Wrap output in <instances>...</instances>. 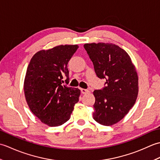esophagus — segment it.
Wrapping results in <instances>:
<instances>
[{
  "instance_id": "obj_1",
  "label": "esophagus",
  "mask_w": 160,
  "mask_h": 160,
  "mask_svg": "<svg viewBox=\"0 0 160 160\" xmlns=\"http://www.w3.org/2000/svg\"><path fill=\"white\" fill-rule=\"evenodd\" d=\"M81 92H82V94H86V93H89V90H87V89H81Z\"/></svg>"
}]
</instances>
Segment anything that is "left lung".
<instances>
[{"label":"left lung","instance_id":"left-lung-1","mask_svg":"<svg viewBox=\"0 0 160 160\" xmlns=\"http://www.w3.org/2000/svg\"><path fill=\"white\" fill-rule=\"evenodd\" d=\"M84 47L93 62L95 72L106 80V87L95 90L93 118L111 126L120 122L133 107L138 95V76L127 52L113 43H87Z\"/></svg>","mask_w":160,"mask_h":160}]
</instances>
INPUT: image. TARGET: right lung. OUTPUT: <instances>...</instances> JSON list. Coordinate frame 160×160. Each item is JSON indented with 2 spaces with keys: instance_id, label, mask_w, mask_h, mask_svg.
I'll return each mask as SVG.
<instances>
[{
  "instance_id": "add662e5",
  "label": "right lung",
  "mask_w": 160,
  "mask_h": 160,
  "mask_svg": "<svg viewBox=\"0 0 160 160\" xmlns=\"http://www.w3.org/2000/svg\"><path fill=\"white\" fill-rule=\"evenodd\" d=\"M77 45H58L40 50L32 58L24 80V93L30 110L42 123L58 127L70 119L80 95L69 82L67 64Z\"/></svg>"
}]
</instances>
